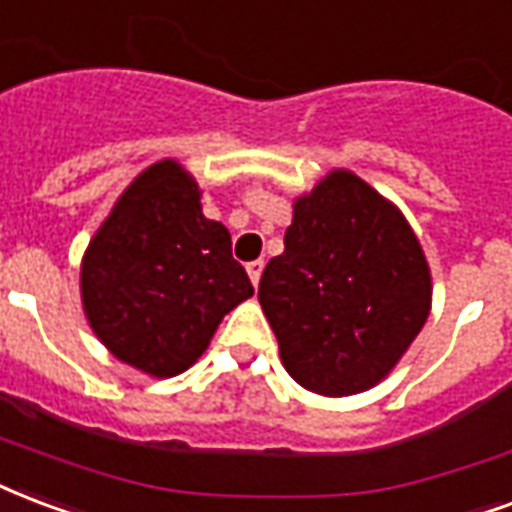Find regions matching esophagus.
<instances>
[{"mask_svg": "<svg viewBox=\"0 0 512 512\" xmlns=\"http://www.w3.org/2000/svg\"><path fill=\"white\" fill-rule=\"evenodd\" d=\"M263 260H252V263H246V274H249V279H252V285H257L260 282V274H263Z\"/></svg>", "mask_w": 512, "mask_h": 512, "instance_id": "34e87169", "label": "esophagus"}]
</instances>
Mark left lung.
<instances>
[{
	"label": "left lung",
	"instance_id": "obj_1",
	"mask_svg": "<svg viewBox=\"0 0 512 512\" xmlns=\"http://www.w3.org/2000/svg\"><path fill=\"white\" fill-rule=\"evenodd\" d=\"M257 298L290 377L350 396L380 382L418 336L431 276L407 219L366 181L333 170L295 203Z\"/></svg>",
	"mask_w": 512,
	"mask_h": 512
}]
</instances>
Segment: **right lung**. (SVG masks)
<instances>
[{"label":"right lung","mask_w":512,"mask_h":512,"mask_svg":"<svg viewBox=\"0 0 512 512\" xmlns=\"http://www.w3.org/2000/svg\"><path fill=\"white\" fill-rule=\"evenodd\" d=\"M81 293L94 333L119 361L173 377L255 287L225 225L203 217L198 184L165 160L143 170L102 222L83 257Z\"/></svg>","instance_id":"add662e5"}]
</instances>
